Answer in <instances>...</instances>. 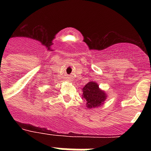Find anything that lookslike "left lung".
Listing matches in <instances>:
<instances>
[{
  "label": "left lung",
  "instance_id": "1",
  "mask_svg": "<svg viewBox=\"0 0 151 151\" xmlns=\"http://www.w3.org/2000/svg\"><path fill=\"white\" fill-rule=\"evenodd\" d=\"M83 99L86 102L88 108H94L99 107L103 104L107 98L104 91L99 88V86L95 82H91L87 83L82 89Z\"/></svg>",
  "mask_w": 151,
  "mask_h": 151
}]
</instances>
